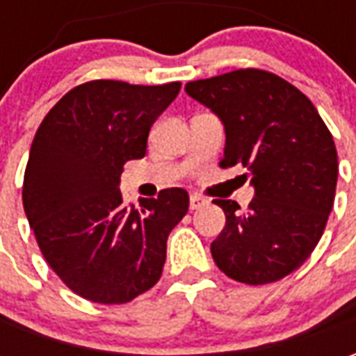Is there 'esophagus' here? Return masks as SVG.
<instances>
[{"label":"esophagus","mask_w":356,"mask_h":356,"mask_svg":"<svg viewBox=\"0 0 356 356\" xmlns=\"http://www.w3.org/2000/svg\"><path fill=\"white\" fill-rule=\"evenodd\" d=\"M188 204H191V209H200L208 204V200H206V198H202V196H198V194H193Z\"/></svg>","instance_id":"34e87169"}]
</instances>
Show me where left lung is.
<instances>
[{
    "mask_svg": "<svg viewBox=\"0 0 356 356\" xmlns=\"http://www.w3.org/2000/svg\"><path fill=\"white\" fill-rule=\"evenodd\" d=\"M185 91L221 118V168L242 163L255 188L248 211L213 200L227 223L211 242L213 261L238 282L268 284L299 268L318 244L334 206L337 152L314 104L290 81L240 68Z\"/></svg>",
    "mask_w": 356,
    "mask_h": 356,
    "instance_id": "left-lung-1",
    "label": "left lung"
}]
</instances>
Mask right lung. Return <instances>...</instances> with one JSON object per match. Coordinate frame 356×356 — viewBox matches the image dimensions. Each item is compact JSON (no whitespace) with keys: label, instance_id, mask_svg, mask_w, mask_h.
I'll return each mask as SVG.
<instances>
[{"label":"right lung","instance_id":"add662e5","mask_svg":"<svg viewBox=\"0 0 356 356\" xmlns=\"http://www.w3.org/2000/svg\"><path fill=\"white\" fill-rule=\"evenodd\" d=\"M181 83L131 86L93 80L47 112L30 148L22 204L45 261L83 299L114 305L162 276L171 229L188 211L183 188L125 206L124 163L147 154L156 118Z\"/></svg>","mask_w":356,"mask_h":356}]
</instances>
